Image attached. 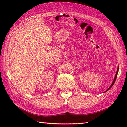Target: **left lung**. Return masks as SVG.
Wrapping results in <instances>:
<instances>
[{
  "mask_svg": "<svg viewBox=\"0 0 127 127\" xmlns=\"http://www.w3.org/2000/svg\"><path fill=\"white\" fill-rule=\"evenodd\" d=\"M118 68H117V72H116V75H115V78H114V81H113V82H112V84H111V85L110 86V87L107 89V90L106 91H108L109 90H110V88H111V87H112V86L114 85V83H115V81H116V78H117V74H118ZM105 91V92H106Z\"/></svg>",
  "mask_w": 127,
  "mask_h": 127,
  "instance_id": "left-lung-1",
  "label": "left lung"
}]
</instances>
